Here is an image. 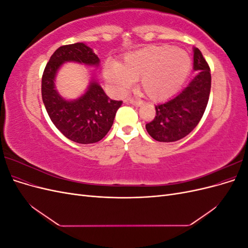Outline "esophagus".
Segmentation results:
<instances>
[{"mask_svg": "<svg viewBox=\"0 0 248 248\" xmlns=\"http://www.w3.org/2000/svg\"><path fill=\"white\" fill-rule=\"evenodd\" d=\"M125 102H129V103L133 104V106H137V107H139V106H140V104H142V101H141V100H136V99H133V98L126 99Z\"/></svg>", "mask_w": 248, "mask_h": 248, "instance_id": "1", "label": "esophagus"}]
</instances>
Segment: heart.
Returning <instances> with one entry per match:
<instances>
[{
  "label": "heart",
  "mask_w": 248,
  "mask_h": 248,
  "mask_svg": "<svg viewBox=\"0 0 248 248\" xmlns=\"http://www.w3.org/2000/svg\"><path fill=\"white\" fill-rule=\"evenodd\" d=\"M190 66V58L184 50L170 46H150L126 55L122 65L108 64L104 76L119 90L140 78L144 92L151 99L161 100L181 88Z\"/></svg>",
  "instance_id": "b5f03b06"
}]
</instances>
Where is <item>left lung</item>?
I'll return each mask as SVG.
<instances>
[{"mask_svg": "<svg viewBox=\"0 0 248 248\" xmlns=\"http://www.w3.org/2000/svg\"><path fill=\"white\" fill-rule=\"evenodd\" d=\"M193 69L198 74L176 97L155 106L156 115L146 124L155 140L171 142L185 138L196 128L206 110L210 90V67L199 48L193 49Z\"/></svg>", "mask_w": 248, "mask_h": 248, "instance_id": "obj_1", "label": "left lung"}]
</instances>
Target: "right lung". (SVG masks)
<instances>
[{"instance_id":"right-lung-1","label":"right lung","mask_w":248,"mask_h":248,"mask_svg":"<svg viewBox=\"0 0 248 248\" xmlns=\"http://www.w3.org/2000/svg\"><path fill=\"white\" fill-rule=\"evenodd\" d=\"M69 61L98 65L99 58L84 43L59 47L42 74V100L51 122L63 136L78 144H93L107 136L122 101L111 100L95 80L80 98L63 99L55 90L54 80L60 66Z\"/></svg>"}]
</instances>
